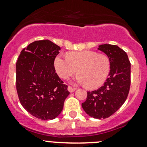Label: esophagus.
<instances>
[{
	"label": "esophagus",
	"instance_id": "obj_1",
	"mask_svg": "<svg viewBox=\"0 0 147 147\" xmlns=\"http://www.w3.org/2000/svg\"><path fill=\"white\" fill-rule=\"evenodd\" d=\"M67 89H68V91L69 92H75V90H76V89L74 87H72V86H68V87H67Z\"/></svg>",
	"mask_w": 147,
	"mask_h": 147
}]
</instances>
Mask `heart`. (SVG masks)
I'll return each instance as SVG.
<instances>
[{"instance_id": "b5f03b06", "label": "heart", "mask_w": 147, "mask_h": 147, "mask_svg": "<svg viewBox=\"0 0 147 147\" xmlns=\"http://www.w3.org/2000/svg\"><path fill=\"white\" fill-rule=\"evenodd\" d=\"M54 66L58 75L67 79L78 71L76 81L86 84L89 89L101 86L107 79L111 70V61L104 54L92 51L72 52L63 56L57 55Z\"/></svg>"}]
</instances>
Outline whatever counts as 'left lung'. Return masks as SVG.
<instances>
[{
  "instance_id": "obj_1",
  "label": "left lung",
  "mask_w": 147,
  "mask_h": 147,
  "mask_svg": "<svg viewBox=\"0 0 147 147\" xmlns=\"http://www.w3.org/2000/svg\"><path fill=\"white\" fill-rule=\"evenodd\" d=\"M98 49L110 59V73L103 86L87 92L82 106L89 116L104 119L116 112L126 101L131 83L130 62L126 52L116 45L103 44Z\"/></svg>"
}]
</instances>
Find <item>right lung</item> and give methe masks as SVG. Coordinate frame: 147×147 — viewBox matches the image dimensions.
I'll list each match as a JSON object with an SVG mask.
<instances>
[{
    "mask_svg": "<svg viewBox=\"0 0 147 147\" xmlns=\"http://www.w3.org/2000/svg\"><path fill=\"white\" fill-rule=\"evenodd\" d=\"M60 50L49 40L36 41L22 51L16 63L20 101L27 112L41 120L58 117L69 94L54 67Z\"/></svg>",
    "mask_w": 147,
    "mask_h": 147,
    "instance_id": "right-lung-1",
    "label": "right lung"
}]
</instances>
